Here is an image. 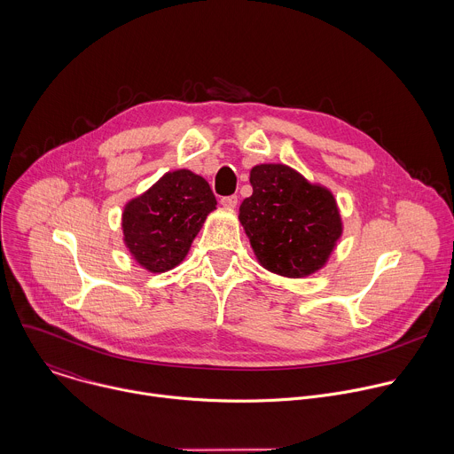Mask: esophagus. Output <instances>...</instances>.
<instances>
[{"mask_svg": "<svg viewBox=\"0 0 454 454\" xmlns=\"http://www.w3.org/2000/svg\"><path fill=\"white\" fill-rule=\"evenodd\" d=\"M237 203H239V198L237 196H226V198H221V205L224 207V208H235L237 207Z\"/></svg>", "mask_w": 454, "mask_h": 454, "instance_id": "obj_1", "label": "esophagus"}]
</instances>
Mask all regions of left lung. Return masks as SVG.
Returning a JSON list of instances; mask_svg holds the SVG:
<instances>
[{
  "label": "left lung",
  "mask_w": 454,
  "mask_h": 454,
  "mask_svg": "<svg viewBox=\"0 0 454 454\" xmlns=\"http://www.w3.org/2000/svg\"><path fill=\"white\" fill-rule=\"evenodd\" d=\"M249 182L239 221L258 263L292 279L319 272L344 233L333 192L285 164H258Z\"/></svg>",
  "instance_id": "1"
}]
</instances>
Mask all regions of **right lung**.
Listing matches in <instances>:
<instances>
[{
    "label": "right lung",
    "mask_w": 454,
    "mask_h": 454,
    "mask_svg": "<svg viewBox=\"0 0 454 454\" xmlns=\"http://www.w3.org/2000/svg\"><path fill=\"white\" fill-rule=\"evenodd\" d=\"M215 205V196L203 176L189 169L169 171L124 205V246L147 272H168L185 260Z\"/></svg>",
    "instance_id": "add662e5"
}]
</instances>
